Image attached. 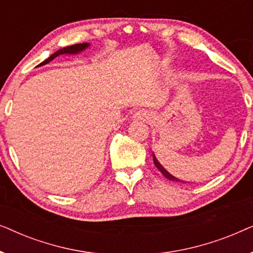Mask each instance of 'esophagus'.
Segmentation results:
<instances>
[{
    "label": "esophagus",
    "instance_id": "obj_1",
    "mask_svg": "<svg viewBox=\"0 0 253 253\" xmlns=\"http://www.w3.org/2000/svg\"><path fill=\"white\" fill-rule=\"evenodd\" d=\"M150 113L145 109H140L132 115V120L136 121V122H146V121L150 120Z\"/></svg>",
    "mask_w": 253,
    "mask_h": 253
}]
</instances>
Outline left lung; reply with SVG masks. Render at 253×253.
<instances>
[{
	"label": "left lung",
	"mask_w": 253,
	"mask_h": 253,
	"mask_svg": "<svg viewBox=\"0 0 253 253\" xmlns=\"http://www.w3.org/2000/svg\"><path fill=\"white\" fill-rule=\"evenodd\" d=\"M153 161H154V165H155V167H157L159 170H160L161 172H162V175L165 176V177H167L168 179H170V181H176V182H182V181H179L178 178H176V177H174V176L172 175H170L169 174V172L166 170V169L162 167V166L159 164V161L157 160V158H155V155H153Z\"/></svg>",
	"instance_id": "left-lung-1"
}]
</instances>
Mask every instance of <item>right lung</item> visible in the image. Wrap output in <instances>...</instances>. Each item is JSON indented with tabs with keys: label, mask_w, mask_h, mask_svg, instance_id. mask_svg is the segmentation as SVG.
I'll list each match as a JSON object with an SVG mask.
<instances>
[{
	"label": "right lung",
	"mask_w": 253,
	"mask_h": 253,
	"mask_svg": "<svg viewBox=\"0 0 253 253\" xmlns=\"http://www.w3.org/2000/svg\"><path fill=\"white\" fill-rule=\"evenodd\" d=\"M89 46L88 43H77V44H72V46H69V47H65V48H62V49L57 50L56 53H54L51 56H49L47 58V60H44L43 62H41L39 65H43V64H47L49 63L50 61H53L55 57H57L58 55H62V54H77L79 51L84 50L85 48H87Z\"/></svg>",
	"instance_id": "1"
}]
</instances>
